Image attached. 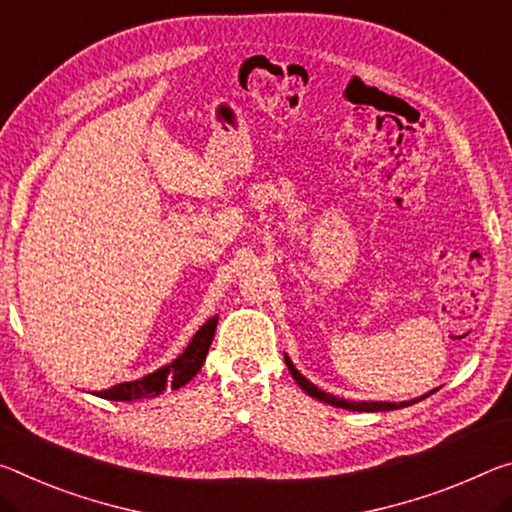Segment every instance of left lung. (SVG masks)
<instances>
[{"instance_id": "obj_1", "label": "left lung", "mask_w": 512, "mask_h": 512, "mask_svg": "<svg viewBox=\"0 0 512 512\" xmlns=\"http://www.w3.org/2000/svg\"><path fill=\"white\" fill-rule=\"evenodd\" d=\"M285 364H287V369H289L291 376H294V380L300 385V389H303L305 394H310L312 399H319V401L328 403V405H335V408H344V410H353V412H385V410H399V408H405V405H412V403H417V401H421V399H426V396H431V394L435 392V389H433V392L419 396V399H415V401H403V403H389V401H346V399H337L335 394L323 392V389H319L314 383H310V380H307V378L303 376V373H300V371L294 367V362L289 360L287 353H285Z\"/></svg>"}]
</instances>
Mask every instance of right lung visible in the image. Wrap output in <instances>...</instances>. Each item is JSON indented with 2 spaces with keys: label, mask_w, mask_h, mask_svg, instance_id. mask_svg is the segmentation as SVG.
Masks as SVG:
<instances>
[{
  "label": "right lung",
  "mask_w": 512,
  "mask_h": 512,
  "mask_svg": "<svg viewBox=\"0 0 512 512\" xmlns=\"http://www.w3.org/2000/svg\"><path fill=\"white\" fill-rule=\"evenodd\" d=\"M216 323H218V316H212V319H209L205 326L193 335L189 346H186L170 364H164V367H159L157 371H152L139 380H129V383H120L109 389H102V392H97V396L109 401H136V399H154V396L164 394L166 387L180 389L182 385L189 383L193 376H196L202 367V362H205L207 351L209 346H212V339L216 332Z\"/></svg>",
  "instance_id": "1"
}]
</instances>
